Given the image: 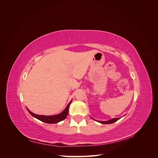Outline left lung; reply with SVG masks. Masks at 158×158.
I'll use <instances>...</instances> for the list:
<instances>
[{
	"label": "left lung",
	"mask_w": 158,
	"mask_h": 158,
	"mask_svg": "<svg viewBox=\"0 0 158 158\" xmlns=\"http://www.w3.org/2000/svg\"><path fill=\"white\" fill-rule=\"evenodd\" d=\"M118 119H119V118H114L111 119V120L107 121H98V122H99L100 123H102V124H111V123L116 122L118 120Z\"/></svg>",
	"instance_id": "obj_1"
}]
</instances>
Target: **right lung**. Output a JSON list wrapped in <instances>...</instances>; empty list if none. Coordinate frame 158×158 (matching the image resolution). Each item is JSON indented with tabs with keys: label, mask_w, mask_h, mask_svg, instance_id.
<instances>
[{
	"label": "right lung",
	"mask_w": 158,
	"mask_h": 158,
	"mask_svg": "<svg viewBox=\"0 0 158 158\" xmlns=\"http://www.w3.org/2000/svg\"><path fill=\"white\" fill-rule=\"evenodd\" d=\"M71 103V102L68 104V106H66L65 109L64 111L62 112L61 113L59 114H56V115H52V116H45V115H39V114H36L31 113L30 111L27 109L28 112H29L33 117H34L35 118L39 119L41 121H43L46 123H49V124H52V123H57L61 121L64 120V119L67 116V114L69 113V106Z\"/></svg>",
	"instance_id": "1"
}]
</instances>
